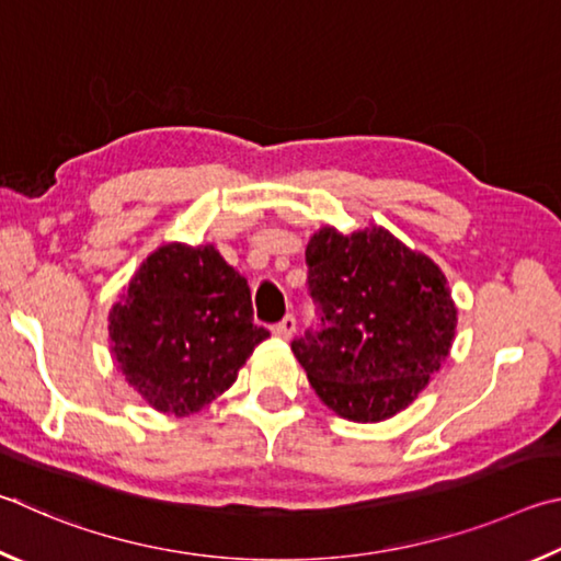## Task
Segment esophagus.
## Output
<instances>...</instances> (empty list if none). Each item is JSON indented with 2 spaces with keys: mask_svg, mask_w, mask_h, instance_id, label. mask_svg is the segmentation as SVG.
I'll list each match as a JSON object with an SVG mask.
<instances>
[{
  "mask_svg": "<svg viewBox=\"0 0 561 561\" xmlns=\"http://www.w3.org/2000/svg\"><path fill=\"white\" fill-rule=\"evenodd\" d=\"M293 332H296V318H293V316H286L280 322H275V325H273V335H278L283 340L293 337Z\"/></svg>",
  "mask_w": 561,
  "mask_h": 561,
  "instance_id": "obj_1",
  "label": "esophagus"
}]
</instances>
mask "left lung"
<instances>
[{
	"label": "left lung",
	"mask_w": 561,
	"mask_h": 561,
	"mask_svg": "<svg viewBox=\"0 0 561 561\" xmlns=\"http://www.w3.org/2000/svg\"><path fill=\"white\" fill-rule=\"evenodd\" d=\"M320 325L293 340L310 387L337 416L375 424L399 414L444 365L458 310L446 275L381 226H322L306 249Z\"/></svg>",
	"instance_id": "left-lung-1"
}]
</instances>
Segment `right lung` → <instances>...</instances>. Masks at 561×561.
<instances>
[{"mask_svg":"<svg viewBox=\"0 0 561 561\" xmlns=\"http://www.w3.org/2000/svg\"><path fill=\"white\" fill-rule=\"evenodd\" d=\"M117 369L152 409L190 416L229 389L255 345L243 275L211 243H164L147 255L107 316Z\"/></svg>","mask_w":561,"mask_h":561,"instance_id":"1","label":"right lung"}]
</instances>
